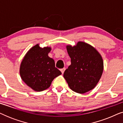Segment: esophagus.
<instances>
[{"instance_id": "obj_1", "label": "esophagus", "mask_w": 123, "mask_h": 123, "mask_svg": "<svg viewBox=\"0 0 123 123\" xmlns=\"http://www.w3.org/2000/svg\"><path fill=\"white\" fill-rule=\"evenodd\" d=\"M65 69H66L65 68H63V69H61V70H61L62 74H63L64 73V71L65 70Z\"/></svg>"}]
</instances>
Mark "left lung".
Here are the masks:
<instances>
[{
  "mask_svg": "<svg viewBox=\"0 0 123 123\" xmlns=\"http://www.w3.org/2000/svg\"><path fill=\"white\" fill-rule=\"evenodd\" d=\"M71 64L64 73L69 87L78 93H85L96 87L104 70V62L97 50L88 43L79 41L67 45Z\"/></svg>",
  "mask_w": 123,
  "mask_h": 123,
  "instance_id": "8db88e82",
  "label": "left lung"
}]
</instances>
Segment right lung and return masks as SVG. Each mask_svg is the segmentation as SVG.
<instances>
[{
    "label": "right lung",
    "instance_id": "1",
    "mask_svg": "<svg viewBox=\"0 0 123 123\" xmlns=\"http://www.w3.org/2000/svg\"><path fill=\"white\" fill-rule=\"evenodd\" d=\"M50 47L42 48L37 44L28 50L20 65L19 73L23 82L35 91H43L51 85L54 79L62 74L48 56Z\"/></svg>",
    "mask_w": 123,
    "mask_h": 123
}]
</instances>
